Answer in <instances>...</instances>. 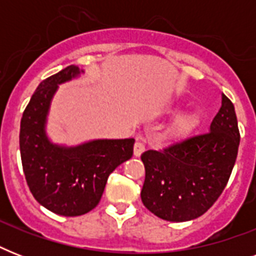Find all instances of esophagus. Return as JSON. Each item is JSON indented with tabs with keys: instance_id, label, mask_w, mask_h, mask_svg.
I'll return each mask as SVG.
<instances>
[{
	"instance_id": "obj_1",
	"label": "esophagus",
	"mask_w": 256,
	"mask_h": 256,
	"mask_svg": "<svg viewBox=\"0 0 256 256\" xmlns=\"http://www.w3.org/2000/svg\"><path fill=\"white\" fill-rule=\"evenodd\" d=\"M144 144L142 140H136V144H134V156H140V154L144 152Z\"/></svg>"
}]
</instances>
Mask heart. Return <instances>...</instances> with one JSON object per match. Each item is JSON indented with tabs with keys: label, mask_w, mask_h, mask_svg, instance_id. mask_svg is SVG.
Returning <instances> with one entry per match:
<instances>
[{
	"label": "heart",
	"mask_w": 256,
	"mask_h": 256,
	"mask_svg": "<svg viewBox=\"0 0 256 256\" xmlns=\"http://www.w3.org/2000/svg\"><path fill=\"white\" fill-rule=\"evenodd\" d=\"M195 124V116L191 114V112H184V114H180V116L176 118V120L172 122V124L170 126V132L171 136H182V134H186L192 128Z\"/></svg>",
	"instance_id": "heart-1"
}]
</instances>
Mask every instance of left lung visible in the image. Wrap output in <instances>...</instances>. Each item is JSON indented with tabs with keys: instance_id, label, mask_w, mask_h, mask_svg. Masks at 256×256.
<instances>
[{
	"instance_id": "8db88e82",
	"label": "left lung",
	"mask_w": 256,
	"mask_h": 256,
	"mask_svg": "<svg viewBox=\"0 0 256 256\" xmlns=\"http://www.w3.org/2000/svg\"><path fill=\"white\" fill-rule=\"evenodd\" d=\"M239 142L234 104L222 94V106L210 132L140 156L146 171L140 191L144 207L170 222H186L204 214L228 182Z\"/></svg>"
}]
</instances>
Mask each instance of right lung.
<instances>
[{"label": "right lung", "mask_w": 256, "mask_h": 256, "mask_svg": "<svg viewBox=\"0 0 256 256\" xmlns=\"http://www.w3.org/2000/svg\"><path fill=\"white\" fill-rule=\"evenodd\" d=\"M68 66L38 85L22 114L20 150L26 182L40 204L78 216L100 203L108 175L132 156L136 140H96L76 148L52 144L45 132L50 100L60 84L81 73Z\"/></svg>", "instance_id": "add662e5"}]
</instances>
